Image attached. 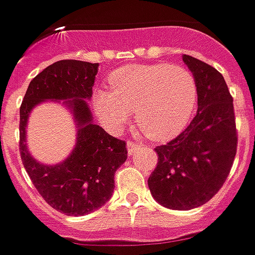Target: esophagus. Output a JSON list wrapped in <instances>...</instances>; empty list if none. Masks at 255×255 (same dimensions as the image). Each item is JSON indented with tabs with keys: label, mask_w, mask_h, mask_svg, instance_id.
I'll return each mask as SVG.
<instances>
[{
	"label": "esophagus",
	"mask_w": 255,
	"mask_h": 255,
	"mask_svg": "<svg viewBox=\"0 0 255 255\" xmlns=\"http://www.w3.org/2000/svg\"><path fill=\"white\" fill-rule=\"evenodd\" d=\"M140 147H142V143L140 142L129 140V142H128V153H129V156L134 154V152H136V150H139Z\"/></svg>",
	"instance_id": "obj_1"
}]
</instances>
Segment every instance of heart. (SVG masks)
<instances>
[{"mask_svg": "<svg viewBox=\"0 0 255 255\" xmlns=\"http://www.w3.org/2000/svg\"><path fill=\"white\" fill-rule=\"evenodd\" d=\"M112 91L93 93V108L103 126L118 133L134 112L136 125L153 140H166L190 122L199 86L184 66L130 65L109 76Z\"/></svg>", "mask_w": 255, "mask_h": 255, "instance_id": "obj_1", "label": "heart"}]
</instances>
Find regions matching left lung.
<instances>
[{
  "mask_svg": "<svg viewBox=\"0 0 255 255\" xmlns=\"http://www.w3.org/2000/svg\"><path fill=\"white\" fill-rule=\"evenodd\" d=\"M199 86L197 115L166 144L147 184L153 197L173 210H190L213 199L229 177L237 152L233 96L211 65L183 55Z\"/></svg>",
  "mask_w": 255,
  "mask_h": 255,
  "instance_id": "1",
  "label": "left lung"
}]
</instances>
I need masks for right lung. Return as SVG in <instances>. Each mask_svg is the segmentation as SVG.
I'll use <instances>...</instances> for the list:
<instances>
[{
    "label": "right lung",
    "instance_id": "obj_1",
    "mask_svg": "<svg viewBox=\"0 0 255 255\" xmlns=\"http://www.w3.org/2000/svg\"><path fill=\"white\" fill-rule=\"evenodd\" d=\"M99 64L62 59L45 68L29 82L19 108V153L38 193L52 209L66 216H85L102 207L115 189V171L128 159L126 142L92 122L85 99L93 93ZM45 99H71L78 139L64 163L44 166L26 150L24 126L30 109Z\"/></svg>",
    "mask_w": 255,
    "mask_h": 255
}]
</instances>
